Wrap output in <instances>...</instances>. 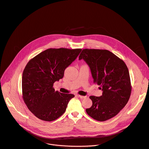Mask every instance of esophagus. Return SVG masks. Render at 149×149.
I'll use <instances>...</instances> for the list:
<instances>
[{
  "mask_svg": "<svg viewBox=\"0 0 149 149\" xmlns=\"http://www.w3.org/2000/svg\"><path fill=\"white\" fill-rule=\"evenodd\" d=\"M77 96L78 97H79L80 99H84L86 97V96H81V95H77Z\"/></svg>",
  "mask_w": 149,
  "mask_h": 149,
  "instance_id": "1",
  "label": "esophagus"
}]
</instances>
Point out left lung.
Segmentation results:
<instances>
[{"instance_id": "left-lung-1", "label": "left lung", "mask_w": 149, "mask_h": 149, "mask_svg": "<svg viewBox=\"0 0 149 149\" xmlns=\"http://www.w3.org/2000/svg\"><path fill=\"white\" fill-rule=\"evenodd\" d=\"M88 65L94 83L100 86L102 96H91L93 104L87 113L99 121L116 116L130 99L131 86L128 69L125 62L107 50L83 49L79 60Z\"/></svg>"}]
</instances>
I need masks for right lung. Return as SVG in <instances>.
Listing matches in <instances>:
<instances>
[{
  "label": "right lung",
  "instance_id": "add662e5",
  "mask_svg": "<svg viewBox=\"0 0 149 149\" xmlns=\"http://www.w3.org/2000/svg\"><path fill=\"white\" fill-rule=\"evenodd\" d=\"M81 49H49L26 64L22 73V97L29 109L45 121L58 119L75 96L55 91L54 83L62 78L66 68L74 62Z\"/></svg>",
  "mask_w": 149,
  "mask_h": 149
}]
</instances>
